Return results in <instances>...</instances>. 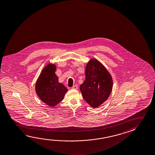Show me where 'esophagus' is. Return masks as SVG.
Wrapping results in <instances>:
<instances>
[{
    "mask_svg": "<svg viewBox=\"0 0 155 155\" xmlns=\"http://www.w3.org/2000/svg\"><path fill=\"white\" fill-rule=\"evenodd\" d=\"M72 89H74V90H77V89H78V86H77V85H74V86L72 87Z\"/></svg>",
    "mask_w": 155,
    "mask_h": 155,
    "instance_id": "1",
    "label": "esophagus"
}]
</instances>
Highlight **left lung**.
Here are the masks:
<instances>
[{"instance_id":"left-lung-1","label":"left lung","mask_w":155,"mask_h":155,"mask_svg":"<svg viewBox=\"0 0 155 155\" xmlns=\"http://www.w3.org/2000/svg\"><path fill=\"white\" fill-rule=\"evenodd\" d=\"M113 86L111 74L96 59L87 64L85 80L80 86L84 100L92 107H98L107 101Z\"/></svg>"}]
</instances>
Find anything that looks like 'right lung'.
<instances>
[{
	"instance_id": "obj_1",
	"label": "right lung",
	"mask_w": 155,
	"mask_h": 155,
	"mask_svg": "<svg viewBox=\"0 0 155 155\" xmlns=\"http://www.w3.org/2000/svg\"><path fill=\"white\" fill-rule=\"evenodd\" d=\"M56 66L48 64L41 71L36 81L35 90L40 99L48 106L54 107L61 102L68 89L58 82L56 76Z\"/></svg>"
}]
</instances>
